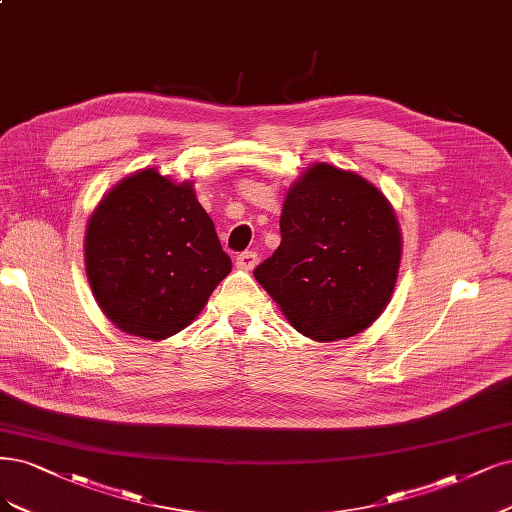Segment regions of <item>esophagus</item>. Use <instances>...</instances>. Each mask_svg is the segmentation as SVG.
<instances>
[{
    "instance_id": "obj_1",
    "label": "esophagus",
    "mask_w": 512,
    "mask_h": 512,
    "mask_svg": "<svg viewBox=\"0 0 512 512\" xmlns=\"http://www.w3.org/2000/svg\"><path fill=\"white\" fill-rule=\"evenodd\" d=\"M237 267L243 271H252L256 264H258V254L256 252H243L237 256Z\"/></svg>"
}]
</instances>
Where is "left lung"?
<instances>
[{"instance_id": "left-lung-1", "label": "left lung", "mask_w": 512, "mask_h": 512, "mask_svg": "<svg viewBox=\"0 0 512 512\" xmlns=\"http://www.w3.org/2000/svg\"><path fill=\"white\" fill-rule=\"evenodd\" d=\"M281 243L254 277L313 341L354 337L394 294L402 235L394 207L356 171L311 165L286 192Z\"/></svg>"}]
</instances>
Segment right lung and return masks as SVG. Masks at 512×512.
<instances>
[{
	"label": "right lung",
	"mask_w": 512,
	"mask_h": 512,
	"mask_svg": "<svg viewBox=\"0 0 512 512\" xmlns=\"http://www.w3.org/2000/svg\"><path fill=\"white\" fill-rule=\"evenodd\" d=\"M84 269L97 305L118 330L163 341L203 311L233 262L197 201L195 182L146 167L93 209Z\"/></svg>",
	"instance_id": "right-lung-1"
}]
</instances>
